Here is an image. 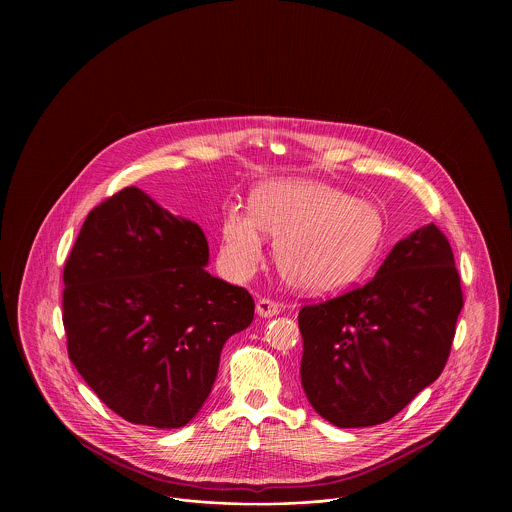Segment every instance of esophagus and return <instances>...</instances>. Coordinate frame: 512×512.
<instances>
[{
    "mask_svg": "<svg viewBox=\"0 0 512 512\" xmlns=\"http://www.w3.org/2000/svg\"><path fill=\"white\" fill-rule=\"evenodd\" d=\"M280 311H282V305L276 303V301H272V299H268V297H262V299H258V303H256V313H258L260 317H274V315H278Z\"/></svg>",
    "mask_w": 512,
    "mask_h": 512,
    "instance_id": "esophagus-1",
    "label": "esophagus"
}]
</instances>
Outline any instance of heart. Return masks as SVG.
<instances>
[{
	"label": "heart",
	"instance_id": "1",
	"mask_svg": "<svg viewBox=\"0 0 512 512\" xmlns=\"http://www.w3.org/2000/svg\"><path fill=\"white\" fill-rule=\"evenodd\" d=\"M264 232L278 238V268L288 284L333 293L370 268L384 222L376 205L341 189L313 181L270 183L256 193L252 215L234 207L222 222V256L238 276L264 262Z\"/></svg>",
	"mask_w": 512,
	"mask_h": 512
}]
</instances>
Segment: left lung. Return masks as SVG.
<instances>
[{
    "mask_svg": "<svg viewBox=\"0 0 512 512\" xmlns=\"http://www.w3.org/2000/svg\"><path fill=\"white\" fill-rule=\"evenodd\" d=\"M461 307L451 246L426 224L365 286L301 307L299 374L309 404L337 428L388 422L441 374Z\"/></svg>",
    "mask_w": 512,
    "mask_h": 512,
    "instance_id": "left-lung-1",
    "label": "left lung"
}]
</instances>
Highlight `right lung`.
Wrapping results in <instances>:
<instances>
[{"mask_svg":"<svg viewBox=\"0 0 512 512\" xmlns=\"http://www.w3.org/2000/svg\"><path fill=\"white\" fill-rule=\"evenodd\" d=\"M207 264L201 226L138 187L84 220L63 272L69 359L126 422L189 424L213 390L226 339L252 323V295Z\"/></svg>","mask_w":512,"mask_h":512,"instance_id":"1","label":"right lung"}]
</instances>
